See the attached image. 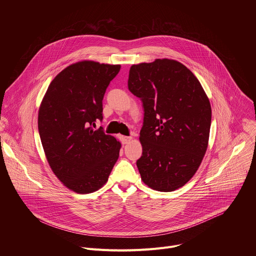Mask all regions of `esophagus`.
Masks as SVG:
<instances>
[{
    "label": "esophagus",
    "mask_w": 256,
    "mask_h": 256,
    "mask_svg": "<svg viewBox=\"0 0 256 256\" xmlns=\"http://www.w3.org/2000/svg\"><path fill=\"white\" fill-rule=\"evenodd\" d=\"M120 140H122V142L124 144H128L132 140V136H120Z\"/></svg>",
    "instance_id": "34e87169"
}]
</instances>
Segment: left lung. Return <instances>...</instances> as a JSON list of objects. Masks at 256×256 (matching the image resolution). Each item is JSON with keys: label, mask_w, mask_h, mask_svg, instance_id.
Here are the masks:
<instances>
[{"label": "left lung", "mask_w": 256, "mask_h": 256, "mask_svg": "<svg viewBox=\"0 0 256 256\" xmlns=\"http://www.w3.org/2000/svg\"><path fill=\"white\" fill-rule=\"evenodd\" d=\"M128 90L142 100V180L158 192H173L194 175L206 154L212 108L200 81L181 62L158 58L132 64Z\"/></svg>", "instance_id": "1"}]
</instances>
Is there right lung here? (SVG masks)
I'll list each match as a JSON object with an SVG mask.
<instances>
[{
	"mask_svg": "<svg viewBox=\"0 0 256 256\" xmlns=\"http://www.w3.org/2000/svg\"><path fill=\"white\" fill-rule=\"evenodd\" d=\"M120 64L92 60L72 64L52 81L38 112V132L56 176L77 194L102 188L116 163L122 144L105 134L102 120L105 91Z\"/></svg>",
	"mask_w": 256,
	"mask_h": 256,
	"instance_id": "1",
	"label": "right lung"
}]
</instances>
